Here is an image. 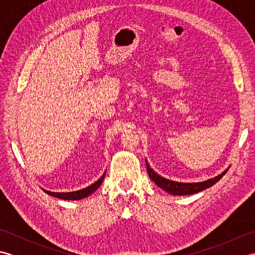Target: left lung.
<instances>
[{"instance_id": "8db88e82", "label": "left lung", "mask_w": 255, "mask_h": 255, "mask_svg": "<svg viewBox=\"0 0 255 255\" xmlns=\"http://www.w3.org/2000/svg\"><path fill=\"white\" fill-rule=\"evenodd\" d=\"M147 172L151 180H152L159 187L164 189L165 192L173 195H191V194L202 192L204 189L213 186L214 184L217 183L220 178L226 174L227 171L221 173V174L218 176L210 178V180L202 182V183H178V182L166 180V178H163L156 174L155 172H153V170H151L148 164H147Z\"/></svg>"}]
</instances>
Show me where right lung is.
Instances as JSON below:
<instances>
[{
  "instance_id": "obj_1",
  "label": "right lung",
  "mask_w": 255,
  "mask_h": 255,
  "mask_svg": "<svg viewBox=\"0 0 255 255\" xmlns=\"http://www.w3.org/2000/svg\"><path fill=\"white\" fill-rule=\"evenodd\" d=\"M105 174L103 175L99 181L95 182L94 184H92L91 186L81 189V191H77V192H70V193H53V192H49V191H45L48 195H51L53 197H58L61 199H67V200H78V199H82L84 197H88L89 195H91L93 192H95L97 188L101 186V184L104 180Z\"/></svg>"
}]
</instances>
